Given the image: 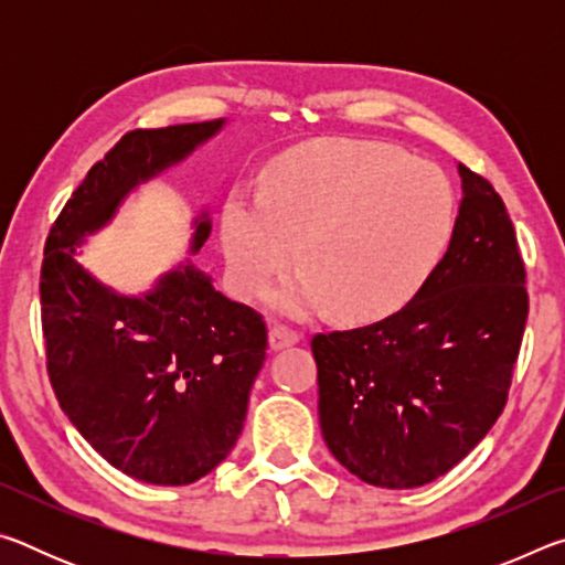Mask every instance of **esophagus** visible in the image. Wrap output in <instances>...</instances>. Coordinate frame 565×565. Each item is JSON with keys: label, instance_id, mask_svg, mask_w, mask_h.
Instances as JSON below:
<instances>
[{"label": "esophagus", "instance_id": "34e87169", "mask_svg": "<svg viewBox=\"0 0 565 565\" xmlns=\"http://www.w3.org/2000/svg\"><path fill=\"white\" fill-rule=\"evenodd\" d=\"M299 339H301L299 331H294L291 327H281V323H276V327L269 331V343L274 351L294 347V343H299Z\"/></svg>", "mask_w": 565, "mask_h": 565}]
</instances>
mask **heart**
Segmentation results:
<instances>
[{
  "label": "heart",
  "mask_w": 565,
  "mask_h": 565,
  "mask_svg": "<svg viewBox=\"0 0 565 565\" xmlns=\"http://www.w3.org/2000/svg\"><path fill=\"white\" fill-rule=\"evenodd\" d=\"M456 224L444 171L386 141L319 139L274 161L266 191L236 186L222 218L228 269L244 296L276 291L284 311L331 306L374 321L404 306L441 262Z\"/></svg>",
  "instance_id": "heart-1"
}]
</instances>
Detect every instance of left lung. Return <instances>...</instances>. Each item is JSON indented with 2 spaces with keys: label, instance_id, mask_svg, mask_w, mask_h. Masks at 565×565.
I'll list each match as a JSON object with an SVG mask.
<instances>
[{
  "label": "left lung",
  "instance_id": "obj_1",
  "mask_svg": "<svg viewBox=\"0 0 565 565\" xmlns=\"http://www.w3.org/2000/svg\"><path fill=\"white\" fill-rule=\"evenodd\" d=\"M451 244L404 309L313 333L321 434L381 489L431 483L473 451L509 401L529 291L519 238L489 179L458 167Z\"/></svg>",
  "mask_w": 565,
  "mask_h": 565
}]
</instances>
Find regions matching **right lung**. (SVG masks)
I'll return each mask as SVG.
<instances>
[{"mask_svg":"<svg viewBox=\"0 0 565 565\" xmlns=\"http://www.w3.org/2000/svg\"><path fill=\"white\" fill-rule=\"evenodd\" d=\"M222 124L124 134L74 189L44 244L42 331L56 401L94 451L145 483H194L228 456L269 349L266 323L194 266L139 299L117 296L74 262V246L107 224L139 181L177 164ZM209 232L199 216L194 252Z\"/></svg>","mask_w":565,"mask_h":565,"instance_id":"right-lung-1","label":"right lung"}]
</instances>
